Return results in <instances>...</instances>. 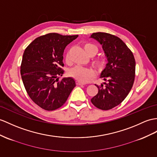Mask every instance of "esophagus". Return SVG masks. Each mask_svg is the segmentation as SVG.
<instances>
[{"label":"esophagus","instance_id":"obj_1","mask_svg":"<svg viewBox=\"0 0 157 157\" xmlns=\"http://www.w3.org/2000/svg\"><path fill=\"white\" fill-rule=\"evenodd\" d=\"M76 85H85V83L79 81H76Z\"/></svg>","mask_w":157,"mask_h":157}]
</instances>
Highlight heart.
<instances>
[{
    "instance_id": "heart-1",
    "label": "heart",
    "mask_w": 157,
    "mask_h": 157,
    "mask_svg": "<svg viewBox=\"0 0 157 157\" xmlns=\"http://www.w3.org/2000/svg\"><path fill=\"white\" fill-rule=\"evenodd\" d=\"M83 47L86 52L89 56H94L96 55L98 52L97 47L93 44L85 43L83 45ZM67 62L69 61V57H68V55H67ZM94 63L98 69L101 70L105 66L106 60L104 58H99L94 60ZM69 74L72 77L75 78V79L77 80V81H79L82 82H86L88 81H89L92 78H93V76H94V71L90 68L78 66L72 68L69 72Z\"/></svg>"
}]
</instances>
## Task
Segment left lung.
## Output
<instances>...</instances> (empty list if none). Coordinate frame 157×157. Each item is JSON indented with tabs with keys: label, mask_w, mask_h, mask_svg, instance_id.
<instances>
[{
	"label": "left lung",
	"mask_w": 157,
	"mask_h": 157,
	"mask_svg": "<svg viewBox=\"0 0 157 157\" xmlns=\"http://www.w3.org/2000/svg\"><path fill=\"white\" fill-rule=\"evenodd\" d=\"M90 38L102 45L108 63L100 78L107 82L101 86L91 102L101 110H110L123 102L131 91L135 76V57L119 38L106 33H94Z\"/></svg>",
	"instance_id": "obj_1"
}]
</instances>
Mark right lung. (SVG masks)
<instances>
[{
    "label": "right lung",
    "instance_id": "obj_1",
    "mask_svg": "<svg viewBox=\"0 0 157 157\" xmlns=\"http://www.w3.org/2000/svg\"><path fill=\"white\" fill-rule=\"evenodd\" d=\"M78 35L48 33L34 39L22 56L21 75L32 101L46 110L62 106L76 86L75 80L63 76L64 50Z\"/></svg>",
    "mask_w": 157,
    "mask_h": 157
}]
</instances>
